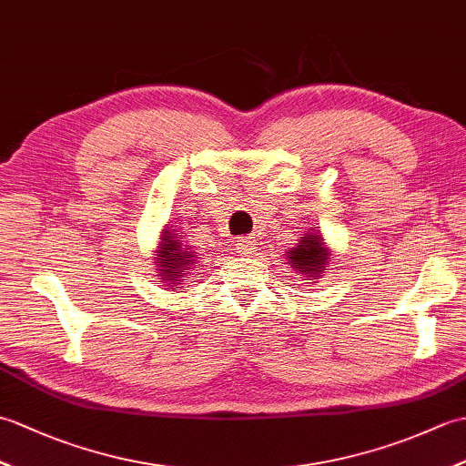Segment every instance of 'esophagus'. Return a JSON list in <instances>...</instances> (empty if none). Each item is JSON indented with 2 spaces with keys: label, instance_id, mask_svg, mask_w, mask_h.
Returning a JSON list of instances; mask_svg holds the SVG:
<instances>
[{
  "label": "esophagus",
  "instance_id": "1",
  "mask_svg": "<svg viewBox=\"0 0 466 466\" xmlns=\"http://www.w3.org/2000/svg\"><path fill=\"white\" fill-rule=\"evenodd\" d=\"M236 250H238L242 256H250L254 252V246L248 236H240V238L236 240Z\"/></svg>",
  "mask_w": 466,
  "mask_h": 466
}]
</instances>
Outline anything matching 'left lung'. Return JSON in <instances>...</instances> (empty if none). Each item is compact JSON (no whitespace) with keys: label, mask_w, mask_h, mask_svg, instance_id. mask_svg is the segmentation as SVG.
Here are the masks:
<instances>
[{"label":"left lung","mask_w":466,"mask_h":466,"mask_svg":"<svg viewBox=\"0 0 466 466\" xmlns=\"http://www.w3.org/2000/svg\"><path fill=\"white\" fill-rule=\"evenodd\" d=\"M329 256L330 252L326 248L322 236L319 232H309L302 234L299 244L286 252V260L296 274L304 276V280H319L326 262H329Z\"/></svg>","instance_id":"obj_1"}]
</instances>
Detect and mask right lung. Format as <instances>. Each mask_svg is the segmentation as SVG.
I'll use <instances>...</instances> for the list:
<instances>
[{"label": "right lung", "instance_id": "right-lung-1", "mask_svg": "<svg viewBox=\"0 0 466 466\" xmlns=\"http://www.w3.org/2000/svg\"><path fill=\"white\" fill-rule=\"evenodd\" d=\"M156 256L157 272H160L162 280L170 282V286L182 284L186 272L198 260V252H194L192 246L182 244V240L176 234H172L170 228L162 232V242L157 246Z\"/></svg>", "mask_w": 466, "mask_h": 466}]
</instances>
